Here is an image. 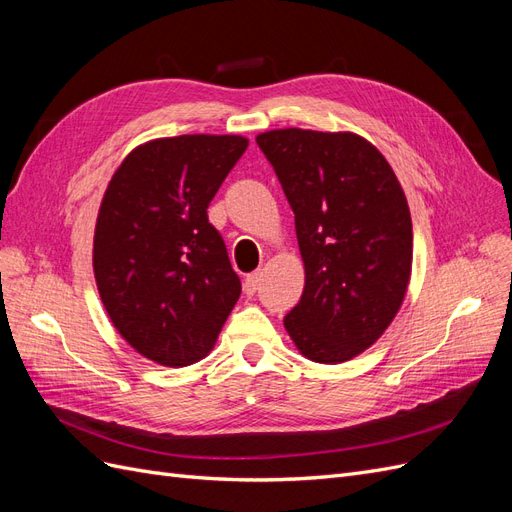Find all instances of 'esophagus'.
I'll return each mask as SVG.
<instances>
[{"instance_id": "obj_1", "label": "esophagus", "mask_w": 512, "mask_h": 512, "mask_svg": "<svg viewBox=\"0 0 512 512\" xmlns=\"http://www.w3.org/2000/svg\"><path fill=\"white\" fill-rule=\"evenodd\" d=\"M258 286H260V273L256 271V273H250L245 277V284H243V290H245V294H254L256 290H258Z\"/></svg>"}]
</instances>
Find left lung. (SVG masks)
Segmentation results:
<instances>
[{
    "mask_svg": "<svg viewBox=\"0 0 512 512\" xmlns=\"http://www.w3.org/2000/svg\"><path fill=\"white\" fill-rule=\"evenodd\" d=\"M256 143L294 211L305 269L284 327L305 359L346 363L374 346L412 275L410 207L391 164L354 132L267 130Z\"/></svg>",
    "mask_w": 512,
    "mask_h": 512,
    "instance_id": "obj_1",
    "label": "left lung"
}]
</instances>
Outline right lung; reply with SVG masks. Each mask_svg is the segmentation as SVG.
<instances>
[{"instance_id":"1","label":"right lung","mask_w":512,"mask_h":512,"mask_svg":"<svg viewBox=\"0 0 512 512\" xmlns=\"http://www.w3.org/2000/svg\"><path fill=\"white\" fill-rule=\"evenodd\" d=\"M247 143L239 134L153 138L106 185L96 286L117 333L153 363L205 359L239 301L241 282L207 207Z\"/></svg>"}]
</instances>
